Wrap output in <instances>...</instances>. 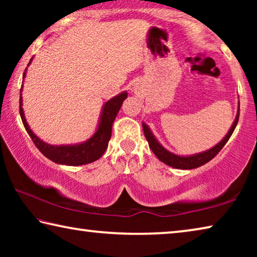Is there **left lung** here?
<instances>
[{"mask_svg":"<svg viewBox=\"0 0 257 257\" xmlns=\"http://www.w3.org/2000/svg\"><path fill=\"white\" fill-rule=\"evenodd\" d=\"M238 119H239V111L237 113V116L233 121L231 128L229 130V133L225 135V137L219 143V144L215 145L214 147H212L211 150H208L206 152H203V153L195 154L191 156H179V155L170 153V152L165 150L163 146H161L159 144V142L156 141L155 137L153 136V134L151 133L150 128L147 127L145 123H143V130H144V135L147 139V142H149V145L151 147L152 152L158 156V159L161 161V162L165 163L167 165H169V167L188 170V169H195V168L201 167V165H204L205 163L210 162L214 156H216V154L222 150V147L225 145V143L229 141L230 136L232 135L233 130L238 123Z\"/></svg>","mask_w":257,"mask_h":257,"instance_id":"1","label":"left lung"}]
</instances>
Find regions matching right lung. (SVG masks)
I'll return each mask as SVG.
<instances>
[{
	"label": "right lung",
	"instance_id": "add662e5",
	"mask_svg": "<svg viewBox=\"0 0 257 257\" xmlns=\"http://www.w3.org/2000/svg\"><path fill=\"white\" fill-rule=\"evenodd\" d=\"M33 60V59H32ZM32 60L29 61V63L32 62ZM26 75V70L24 72V78ZM21 90L20 89V105H19V112L21 120L25 125L26 130H27L28 135L32 138L35 146L40 150L41 153L46 156L47 159H50L53 162L58 164H66V165H82V164H88L92 163L94 161L98 160L104 154V152L107 149L108 141L111 138L112 134V124L114 121L116 114L120 110L121 105L125 98H127L128 94L123 92L119 94L118 96L111 98L110 101L105 103V105L103 107L101 121H99L98 128L96 133L94 134L92 138H89L88 141L78 145H64V146H53L49 145L41 141L36 135H35L32 129L29 128V125L26 121L24 110H23V97H21Z\"/></svg>",
	"mask_w": 257,
	"mask_h": 257
}]
</instances>
